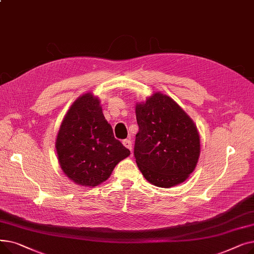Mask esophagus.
Instances as JSON below:
<instances>
[{
  "label": "esophagus",
  "mask_w": 254,
  "mask_h": 254,
  "mask_svg": "<svg viewBox=\"0 0 254 254\" xmlns=\"http://www.w3.org/2000/svg\"><path fill=\"white\" fill-rule=\"evenodd\" d=\"M123 144H124V146H125L126 148H127V149H129L131 151V141L130 140H128V139L124 140Z\"/></svg>",
  "instance_id": "esophagus-1"
}]
</instances>
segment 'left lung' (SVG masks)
I'll use <instances>...</instances> for the list:
<instances>
[{"instance_id": "1", "label": "left lung", "mask_w": 254, "mask_h": 254, "mask_svg": "<svg viewBox=\"0 0 254 254\" xmlns=\"http://www.w3.org/2000/svg\"><path fill=\"white\" fill-rule=\"evenodd\" d=\"M139 131L136 163L144 178L158 188L184 182L194 171L201 140L192 119L167 95L154 92L136 104Z\"/></svg>"}]
</instances>
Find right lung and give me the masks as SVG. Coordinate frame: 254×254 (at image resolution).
Masks as SVG:
<instances>
[{
  "instance_id": "1",
  "label": "right lung",
  "mask_w": 254,
  "mask_h": 254,
  "mask_svg": "<svg viewBox=\"0 0 254 254\" xmlns=\"http://www.w3.org/2000/svg\"><path fill=\"white\" fill-rule=\"evenodd\" d=\"M56 149L64 174L80 186H95L110 177L115 166L130 152L114 138L100 99L92 92L80 96L60 127Z\"/></svg>"
}]
</instances>
